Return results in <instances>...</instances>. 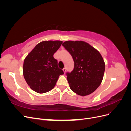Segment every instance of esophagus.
I'll return each instance as SVG.
<instances>
[{"mask_svg":"<svg viewBox=\"0 0 131 131\" xmlns=\"http://www.w3.org/2000/svg\"><path fill=\"white\" fill-rule=\"evenodd\" d=\"M63 72H64V74L66 73V68H64L63 69Z\"/></svg>","mask_w":131,"mask_h":131,"instance_id":"esophagus-1","label":"esophagus"}]
</instances>
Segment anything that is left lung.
I'll return each instance as SVG.
<instances>
[{
    "mask_svg": "<svg viewBox=\"0 0 131 131\" xmlns=\"http://www.w3.org/2000/svg\"><path fill=\"white\" fill-rule=\"evenodd\" d=\"M62 45L74 62V69L66 73L70 89L81 96L92 93L100 85L104 76L105 66L101 54L82 41H67Z\"/></svg>",
    "mask_w": 131,
    "mask_h": 131,
    "instance_id": "obj_1",
    "label": "left lung"
}]
</instances>
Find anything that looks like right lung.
I'll use <instances>...</instances> for the list:
<instances>
[{"mask_svg":"<svg viewBox=\"0 0 131 131\" xmlns=\"http://www.w3.org/2000/svg\"><path fill=\"white\" fill-rule=\"evenodd\" d=\"M62 41H45L35 46L26 57L23 67V77L30 88L39 93L52 90L59 75L64 74L59 68L53 54Z\"/></svg>","mask_w":131,"mask_h":131,"instance_id":"obj_1","label":"right lung"}]
</instances>
